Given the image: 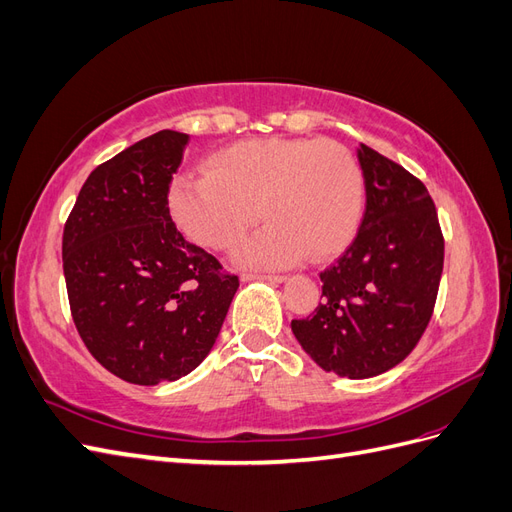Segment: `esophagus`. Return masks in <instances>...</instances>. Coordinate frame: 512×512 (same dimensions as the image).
<instances>
[{
  "mask_svg": "<svg viewBox=\"0 0 512 512\" xmlns=\"http://www.w3.org/2000/svg\"><path fill=\"white\" fill-rule=\"evenodd\" d=\"M243 282H254V280H260V282H269V284H284L288 277L286 275H258V273H243L241 275Z\"/></svg>",
  "mask_w": 512,
  "mask_h": 512,
  "instance_id": "obj_1",
  "label": "esophagus"
}]
</instances>
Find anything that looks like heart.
I'll use <instances>...</instances> for the list:
<instances>
[{
  "label": "heart",
  "mask_w": 512,
  "mask_h": 512,
  "mask_svg": "<svg viewBox=\"0 0 512 512\" xmlns=\"http://www.w3.org/2000/svg\"><path fill=\"white\" fill-rule=\"evenodd\" d=\"M365 205L359 162L335 141L250 138L213 153L207 175H181L168 207L185 237L207 250H228L258 215L269 224L241 243L245 269H282L329 258L354 237Z\"/></svg>",
  "instance_id": "heart-1"
}]
</instances>
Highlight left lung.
Returning <instances> with one entry per match:
<instances>
[{"mask_svg": "<svg viewBox=\"0 0 512 512\" xmlns=\"http://www.w3.org/2000/svg\"><path fill=\"white\" fill-rule=\"evenodd\" d=\"M356 158L365 179L361 228L346 254L320 273L324 301L290 327L324 371L363 380L404 361L425 333L444 239L421 181L367 145Z\"/></svg>", "mask_w": 512, "mask_h": 512, "instance_id": "8db88e82", "label": "left lung"}]
</instances>
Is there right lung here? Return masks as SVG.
<instances>
[{
  "label": "right lung",
  "instance_id": "obj_1",
  "mask_svg": "<svg viewBox=\"0 0 512 512\" xmlns=\"http://www.w3.org/2000/svg\"><path fill=\"white\" fill-rule=\"evenodd\" d=\"M188 141L162 130L100 164L61 243L76 331L102 367L141 386L203 363L239 288L170 218V181Z\"/></svg>",
  "mask_w": 512,
  "mask_h": 512
}]
</instances>
